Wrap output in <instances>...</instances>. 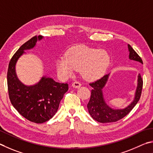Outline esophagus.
<instances>
[{
  "label": "esophagus",
  "instance_id": "esophagus-1",
  "mask_svg": "<svg viewBox=\"0 0 153 153\" xmlns=\"http://www.w3.org/2000/svg\"><path fill=\"white\" fill-rule=\"evenodd\" d=\"M72 86L74 88H79V87H80L81 86V84L79 82H78V81H75V82H74L72 84Z\"/></svg>",
  "mask_w": 153,
  "mask_h": 153
}]
</instances>
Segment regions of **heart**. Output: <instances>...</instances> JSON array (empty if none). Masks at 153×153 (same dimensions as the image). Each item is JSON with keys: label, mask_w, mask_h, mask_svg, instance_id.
Segmentation results:
<instances>
[{"label": "heart", "mask_w": 153, "mask_h": 153, "mask_svg": "<svg viewBox=\"0 0 153 153\" xmlns=\"http://www.w3.org/2000/svg\"><path fill=\"white\" fill-rule=\"evenodd\" d=\"M110 64V56L106 51L83 45L72 46L67 50L65 57H60L56 62V69L61 76L66 78L81 69L85 79L93 81L100 79Z\"/></svg>", "instance_id": "b5f03b06"}]
</instances>
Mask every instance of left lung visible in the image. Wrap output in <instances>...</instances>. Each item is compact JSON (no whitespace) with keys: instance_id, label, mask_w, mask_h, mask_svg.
I'll return each mask as SVG.
<instances>
[{"instance_id":"left-lung-1","label":"left lung","mask_w":153,"mask_h":153,"mask_svg":"<svg viewBox=\"0 0 153 153\" xmlns=\"http://www.w3.org/2000/svg\"><path fill=\"white\" fill-rule=\"evenodd\" d=\"M128 48L129 51L130 60L137 61L143 64L141 58L130 46V45L128 44ZM109 74L110 73L105 75L97 81L89 84L90 86L93 87V89L91 90L90 100L87 104L88 111L93 119L101 123L117 122L129 114L140 100L142 89H143V81L140 74H139L138 75L137 87L136 89L134 100L130 105L124 109L111 108L106 103L103 93V89L108 81Z\"/></svg>"}]
</instances>
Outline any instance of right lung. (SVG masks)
<instances>
[{"mask_svg":"<svg viewBox=\"0 0 153 153\" xmlns=\"http://www.w3.org/2000/svg\"><path fill=\"white\" fill-rule=\"evenodd\" d=\"M43 36H34L19 48L10 60L7 72L8 91L10 102L21 116L30 122L42 124L54 116L64 93L68 89L67 83L56 82L49 76H44L33 85H24L16 74L17 62L25 50L36 46L37 41Z\"/></svg>","mask_w":153,"mask_h":153,"instance_id":"1","label":"right lung"}]
</instances>
